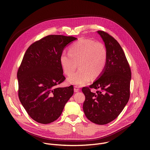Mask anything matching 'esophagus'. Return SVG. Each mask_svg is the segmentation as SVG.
Returning <instances> with one entry per match:
<instances>
[{"instance_id": "34e87169", "label": "esophagus", "mask_w": 150, "mask_h": 150, "mask_svg": "<svg viewBox=\"0 0 150 150\" xmlns=\"http://www.w3.org/2000/svg\"><path fill=\"white\" fill-rule=\"evenodd\" d=\"M79 91V87H78V86H74V91L75 93H76Z\"/></svg>"}]
</instances>
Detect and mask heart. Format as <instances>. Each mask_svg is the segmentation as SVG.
Masks as SVG:
<instances>
[{
  "label": "heart",
  "mask_w": 150,
  "mask_h": 150,
  "mask_svg": "<svg viewBox=\"0 0 150 150\" xmlns=\"http://www.w3.org/2000/svg\"><path fill=\"white\" fill-rule=\"evenodd\" d=\"M108 59L105 46L90 39H81L68 49V53H62L59 58L61 67L65 74L70 75L78 63L79 69L68 78L70 83L83 85L93 78L98 77L103 72Z\"/></svg>",
  "instance_id": "1"
}]
</instances>
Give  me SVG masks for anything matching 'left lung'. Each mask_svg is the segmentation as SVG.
Listing matches in <instances>:
<instances>
[{"instance_id":"8db88e82","label":"left lung","mask_w":150,"mask_h":150,"mask_svg":"<svg viewBox=\"0 0 150 150\" xmlns=\"http://www.w3.org/2000/svg\"><path fill=\"white\" fill-rule=\"evenodd\" d=\"M97 32L104 42L108 59L103 72L96 81L89 87L82 89L85 97L83 110L91 122L105 125L120 115L129 101L131 71L119 42L104 31ZM91 88L99 90L92 93Z\"/></svg>"}]
</instances>
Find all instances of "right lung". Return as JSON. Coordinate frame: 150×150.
<instances>
[{"mask_svg": "<svg viewBox=\"0 0 150 150\" xmlns=\"http://www.w3.org/2000/svg\"><path fill=\"white\" fill-rule=\"evenodd\" d=\"M77 38L50 35L27 50L17 72L18 97L29 116L48 124L57 119L74 94V87L57 88L65 79L59 62L67 46Z\"/></svg>", "mask_w": 150, "mask_h": 150, "instance_id": "add662e5", "label": "right lung"}]
</instances>
